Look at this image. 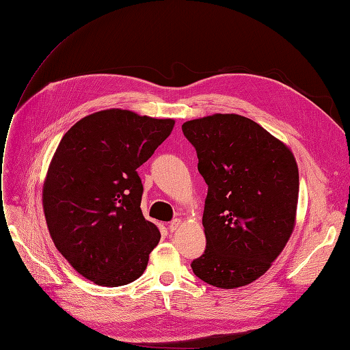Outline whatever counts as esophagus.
I'll list each match as a JSON object with an SVG mask.
<instances>
[{
  "mask_svg": "<svg viewBox=\"0 0 350 350\" xmlns=\"http://www.w3.org/2000/svg\"><path fill=\"white\" fill-rule=\"evenodd\" d=\"M181 226H183V220L181 219H175V220L171 221V224H169V230L176 232Z\"/></svg>",
  "mask_w": 350,
  "mask_h": 350,
  "instance_id": "1",
  "label": "esophagus"
}]
</instances>
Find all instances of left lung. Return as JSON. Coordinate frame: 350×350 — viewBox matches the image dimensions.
I'll return each mask as SVG.
<instances>
[{"instance_id": "8db88e82", "label": "left lung", "mask_w": 350, "mask_h": 350, "mask_svg": "<svg viewBox=\"0 0 350 350\" xmlns=\"http://www.w3.org/2000/svg\"><path fill=\"white\" fill-rule=\"evenodd\" d=\"M208 185L206 251L197 278L235 289L261 278L288 243L296 221L299 172L292 150L250 118L215 113L183 124Z\"/></svg>"}]
</instances>
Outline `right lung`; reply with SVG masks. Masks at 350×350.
Segmentation results:
<instances>
[{"mask_svg": "<svg viewBox=\"0 0 350 350\" xmlns=\"http://www.w3.org/2000/svg\"><path fill=\"white\" fill-rule=\"evenodd\" d=\"M174 125L113 108L84 116L61 139L42 204L57 250L83 278L116 288L144 273L161 232L142 213L137 167Z\"/></svg>", "mask_w": 350, "mask_h": 350, "instance_id": "add662e5", "label": "right lung"}]
</instances>
